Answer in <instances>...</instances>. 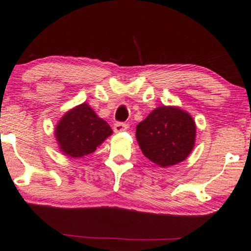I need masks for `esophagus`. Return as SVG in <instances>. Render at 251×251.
Returning <instances> with one entry per match:
<instances>
[{"mask_svg":"<svg viewBox=\"0 0 251 251\" xmlns=\"http://www.w3.org/2000/svg\"><path fill=\"white\" fill-rule=\"evenodd\" d=\"M127 125L125 123H121V122H116L114 124V130L116 133H119V132H123V130L126 129Z\"/></svg>","mask_w":251,"mask_h":251,"instance_id":"34e87169","label":"esophagus"}]
</instances>
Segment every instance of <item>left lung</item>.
I'll return each instance as SVG.
<instances>
[{"mask_svg": "<svg viewBox=\"0 0 251 251\" xmlns=\"http://www.w3.org/2000/svg\"><path fill=\"white\" fill-rule=\"evenodd\" d=\"M195 137L193 117L178 107L155 108L136 126V140L142 152L161 168L184 161L192 152Z\"/></svg>", "mask_w": 251, "mask_h": 251, "instance_id": "obj_1", "label": "left lung"}]
</instances>
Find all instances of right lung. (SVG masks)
Listing matches in <instances>:
<instances>
[{"label": "right lung", "mask_w": 251, "mask_h": 251, "mask_svg": "<svg viewBox=\"0 0 251 251\" xmlns=\"http://www.w3.org/2000/svg\"><path fill=\"white\" fill-rule=\"evenodd\" d=\"M113 129L99 118L88 103L78 104L63 116L55 128L59 149L71 158H81L95 152Z\"/></svg>", "instance_id": "1"}]
</instances>
